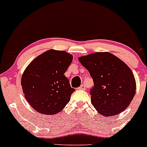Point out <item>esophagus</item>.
I'll list each match as a JSON object with an SVG mask.
<instances>
[{"label":"esophagus","mask_w":147,"mask_h":147,"mask_svg":"<svg viewBox=\"0 0 147 147\" xmlns=\"http://www.w3.org/2000/svg\"><path fill=\"white\" fill-rule=\"evenodd\" d=\"M78 90H85V86L84 85H81L80 87H78Z\"/></svg>","instance_id":"obj_1"}]
</instances>
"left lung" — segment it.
<instances>
[{"instance_id": "obj_1", "label": "left lung", "mask_w": 147, "mask_h": 147, "mask_svg": "<svg viewBox=\"0 0 147 147\" xmlns=\"http://www.w3.org/2000/svg\"><path fill=\"white\" fill-rule=\"evenodd\" d=\"M78 60L93 79L91 103L97 111L110 117L126 109L136 90L134 75L126 64L109 52L82 56Z\"/></svg>"}]
</instances>
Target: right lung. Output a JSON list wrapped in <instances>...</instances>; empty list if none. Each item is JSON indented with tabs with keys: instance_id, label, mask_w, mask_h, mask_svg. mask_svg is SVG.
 Wrapping results in <instances>:
<instances>
[{
	"instance_id": "add662e5",
	"label": "right lung",
	"mask_w": 147,
	"mask_h": 147,
	"mask_svg": "<svg viewBox=\"0 0 147 147\" xmlns=\"http://www.w3.org/2000/svg\"><path fill=\"white\" fill-rule=\"evenodd\" d=\"M73 56L53 49L43 53L25 69L21 86L25 98L38 113L52 115L63 109L75 91L65 76Z\"/></svg>"
}]
</instances>
